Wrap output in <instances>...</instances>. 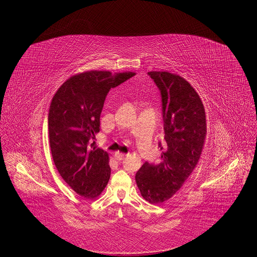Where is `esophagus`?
Listing matches in <instances>:
<instances>
[{
	"label": "esophagus",
	"instance_id": "1",
	"mask_svg": "<svg viewBox=\"0 0 257 257\" xmlns=\"http://www.w3.org/2000/svg\"><path fill=\"white\" fill-rule=\"evenodd\" d=\"M124 157H125V155H124L123 153H120V152H115L114 153V159L116 161H122L124 159Z\"/></svg>",
	"mask_w": 257,
	"mask_h": 257
}]
</instances>
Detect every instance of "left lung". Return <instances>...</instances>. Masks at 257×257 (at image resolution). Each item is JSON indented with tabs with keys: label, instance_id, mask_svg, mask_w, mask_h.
Here are the masks:
<instances>
[{
	"label": "left lung",
	"instance_id": "left-lung-1",
	"mask_svg": "<svg viewBox=\"0 0 257 257\" xmlns=\"http://www.w3.org/2000/svg\"><path fill=\"white\" fill-rule=\"evenodd\" d=\"M161 91L165 146L159 164L146 162L135 179L142 196L150 204L168 200L180 190L196 167L207 134L203 102L181 76L149 72Z\"/></svg>",
	"mask_w": 257,
	"mask_h": 257
}]
</instances>
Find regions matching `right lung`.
Here are the masks:
<instances>
[{
    "label": "right lung",
    "instance_id": "obj_1",
    "mask_svg": "<svg viewBox=\"0 0 257 257\" xmlns=\"http://www.w3.org/2000/svg\"><path fill=\"white\" fill-rule=\"evenodd\" d=\"M135 73L89 71L76 74L53 95L48 112L52 159L63 180L78 195L94 199L110 178L109 155L96 147L107 93Z\"/></svg>",
    "mask_w": 257,
    "mask_h": 257
}]
</instances>
